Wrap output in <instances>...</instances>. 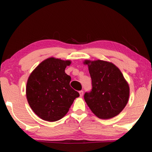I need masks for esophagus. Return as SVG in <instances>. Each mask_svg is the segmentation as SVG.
I'll return each mask as SVG.
<instances>
[{
  "label": "esophagus",
  "instance_id": "esophagus-1",
  "mask_svg": "<svg viewBox=\"0 0 152 152\" xmlns=\"http://www.w3.org/2000/svg\"><path fill=\"white\" fill-rule=\"evenodd\" d=\"M79 93H80V97H82L83 95H84V91H79Z\"/></svg>",
  "mask_w": 152,
  "mask_h": 152
}]
</instances>
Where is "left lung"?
<instances>
[{
	"label": "left lung",
	"mask_w": 152,
	"mask_h": 152,
	"mask_svg": "<svg viewBox=\"0 0 152 152\" xmlns=\"http://www.w3.org/2000/svg\"><path fill=\"white\" fill-rule=\"evenodd\" d=\"M92 88L84 94L88 107L97 117L109 119L118 115L128 102L129 86L120 70L110 62L85 61Z\"/></svg>",
	"instance_id": "left-lung-1"
}]
</instances>
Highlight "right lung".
<instances>
[{"mask_svg": "<svg viewBox=\"0 0 152 152\" xmlns=\"http://www.w3.org/2000/svg\"><path fill=\"white\" fill-rule=\"evenodd\" d=\"M70 61L51 57L41 62L29 77L27 99L41 119L55 122L68 113L74 99L80 96L70 86L71 77L65 72Z\"/></svg>", "mask_w": 152, "mask_h": 152, "instance_id": "1", "label": "right lung"}]
</instances>
